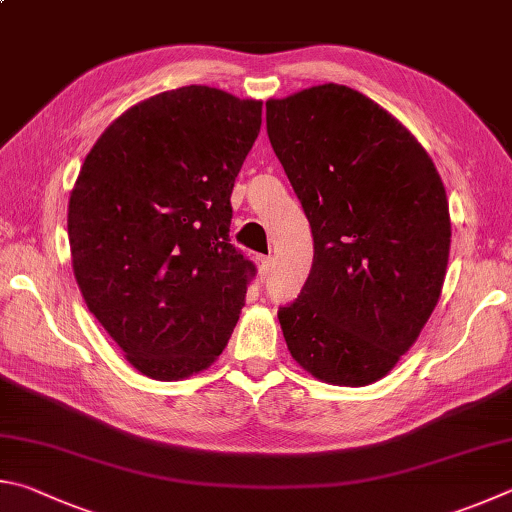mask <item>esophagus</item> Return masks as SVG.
I'll use <instances>...</instances> for the list:
<instances>
[{
    "instance_id": "1",
    "label": "esophagus",
    "mask_w": 512,
    "mask_h": 512,
    "mask_svg": "<svg viewBox=\"0 0 512 512\" xmlns=\"http://www.w3.org/2000/svg\"><path fill=\"white\" fill-rule=\"evenodd\" d=\"M256 265H258V276H261V281L267 279V274H270V270H272V258L270 256H258Z\"/></svg>"
}]
</instances>
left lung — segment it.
<instances>
[{
    "mask_svg": "<svg viewBox=\"0 0 512 512\" xmlns=\"http://www.w3.org/2000/svg\"><path fill=\"white\" fill-rule=\"evenodd\" d=\"M267 134L308 215L315 258L279 310L290 355L317 380L366 387L425 328L450 258V206L432 157L346 85L270 98Z\"/></svg>",
    "mask_w": 512,
    "mask_h": 512,
    "instance_id": "1",
    "label": "left lung"
}]
</instances>
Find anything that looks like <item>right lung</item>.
<instances>
[{"instance_id": "add662e5", "label": "right lung", "mask_w": 512, "mask_h": 512, "mask_svg": "<svg viewBox=\"0 0 512 512\" xmlns=\"http://www.w3.org/2000/svg\"><path fill=\"white\" fill-rule=\"evenodd\" d=\"M263 103L188 85L114 119L69 197L71 265L87 308L134 369L161 382L224 351L256 267L231 245V191Z\"/></svg>"}]
</instances>
